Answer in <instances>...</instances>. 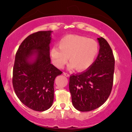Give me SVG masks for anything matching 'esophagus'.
<instances>
[{"label": "esophagus", "instance_id": "34e87169", "mask_svg": "<svg viewBox=\"0 0 132 132\" xmlns=\"http://www.w3.org/2000/svg\"><path fill=\"white\" fill-rule=\"evenodd\" d=\"M63 75H64L65 76H66V77H70V75L69 74H68V73H63Z\"/></svg>", "mask_w": 132, "mask_h": 132}]
</instances>
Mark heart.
<instances>
[{"label":"heart","mask_w":132,"mask_h":132,"mask_svg":"<svg viewBox=\"0 0 132 132\" xmlns=\"http://www.w3.org/2000/svg\"><path fill=\"white\" fill-rule=\"evenodd\" d=\"M57 46L50 49L52 62L57 68H62L67 62L68 68H76L79 71L87 70L93 64L98 53V44L94 39L70 34L60 39Z\"/></svg>","instance_id":"1"}]
</instances>
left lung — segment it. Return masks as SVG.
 Instances as JSON below:
<instances>
[{"mask_svg":"<svg viewBox=\"0 0 132 132\" xmlns=\"http://www.w3.org/2000/svg\"><path fill=\"white\" fill-rule=\"evenodd\" d=\"M97 40L100 49L96 60L86 71L70 77L72 103L81 112L93 111L102 106L112 88L115 68L112 50L103 38Z\"/></svg>","mask_w":132,"mask_h":132,"instance_id":"8db88e82","label":"left lung"}]
</instances>
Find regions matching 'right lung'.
<instances>
[{"label": "right lung", "mask_w": 132, "mask_h": 132, "mask_svg": "<svg viewBox=\"0 0 132 132\" xmlns=\"http://www.w3.org/2000/svg\"><path fill=\"white\" fill-rule=\"evenodd\" d=\"M52 30L28 36L19 47L13 68L12 84L21 102L35 111L49 109L54 99V82L62 71L51 64Z\"/></svg>", "instance_id": "add662e5"}]
</instances>
